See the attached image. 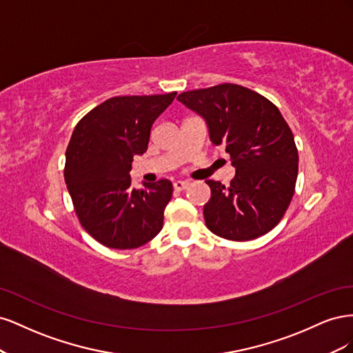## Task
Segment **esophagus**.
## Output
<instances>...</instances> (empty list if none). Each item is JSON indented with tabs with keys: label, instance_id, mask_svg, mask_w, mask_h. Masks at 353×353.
<instances>
[{
	"label": "esophagus",
	"instance_id": "1",
	"mask_svg": "<svg viewBox=\"0 0 353 353\" xmlns=\"http://www.w3.org/2000/svg\"><path fill=\"white\" fill-rule=\"evenodd\" d=\"M187 187H188L187 181H175V183H174V188H175L176 191H183V190H185Z\"/></svg>",
	"mask_w": 353,
	"mask_h": 353
}]
</instances>
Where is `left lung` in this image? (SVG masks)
I'll return each mask as SVG.
<instances>
[{
  "mask_svg": "<svg viewBox=\"0 0 353 353\" xmlns=\"http://www.w3.org/2000/svg\"><path fill=\"white\" fill-rule=\"evenodd\" d=\"M178 100L205 117L212 143L225 147L236 168L230 187L206 181V227L232 241L271 231L290 205L299 169L294 137L279 108L237 83L187 91Z\"/></svg>",
  "mask_w": 353,
  "mask_h": 353,
  "instance_id": "8db88e82",
  "label": "left lung"
}]
</instances>
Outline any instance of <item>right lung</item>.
Masks as SVG:
<instances>
[{
  "label": "right lung",
  "instance_id": "right-lung-1",
  "mask_svg": "<svg viewBox=\"0 0 353 353\" xmlns=\"http://www.w3.org/2000/svg\"><path fill=\"white\" fill-rule=\"evenodd\" d=\"M175 95L112 97L74 126L65 181L81 225L105 248L137 249L163 227L172 183L159 179L135 190L130 170L134 156L147 150L152 125Z\"/></svg>",
  "mask_w": 353,
  "mask_h": 353
}]
</instances>
